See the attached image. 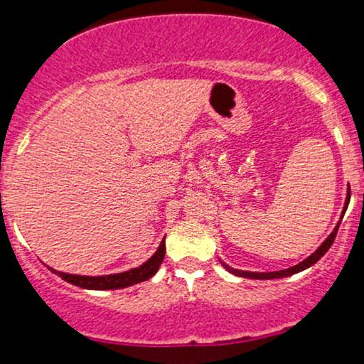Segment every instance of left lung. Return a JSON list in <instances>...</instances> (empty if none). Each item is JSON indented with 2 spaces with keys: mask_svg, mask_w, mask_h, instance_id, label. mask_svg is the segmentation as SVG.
Returning a JSON list of instances; mask_svg holds the SVG:
<instances>
[{
  "mask_svg": "<svg viewBox=\"0 0 364 364\" xmlns=\"http://www.w3.org/2000/svg\"><path fill=\"white\" fill-rule=\"evenodd\" d=\"M349 200H350V190H348V196H346V203H344V210H342V214H344L346 210H348V205H349ZM339 225H341V220L337 223L336 228H333V231L330 232V236L327 237V240L321 243L318 248L315 250V253H311L310 257L304 258L303 262H299L298 265L294 267H289V269H284V270H277V272H248V270H237V269H232V267H229L228 263H224L223 260H220V263H223V267L228 272L235 274L237 275V277H246V279H260V281H267V279H281V277H289V275L292 274H298L301 272V270H306L308 267L315 265L316 262L320 260L321 257H323L325 253L328 252V248L332 246L333 240H336L337 236V231H339Z\"/></svg>",
  "mask_w": 364,
  "mask_h": 364,
  "instance_id": "left-lung-1",
  "label": "left lung"
}]
</instances>
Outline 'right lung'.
<instances>
[{
	"label": "right lung",
	"mask_w": 364,
	"mask_h": 364,
	"mask_svg": "<svg viewBox=\"0 0 364 364\" xmlns=\"http://www.w3.org/2000/svg\"><path fill=\"white\" fill-rule=\"evenodd\" d=\"M166 237L159 245L157 252L149 258L147 262L141 263L136 269L127 270V272L121 274H109V275H75V274H65L58 272L49 267V270L54 274H58L63 281L73 284V286L83 287V289H97V291H106V289H123V287H129L133 284H139L144 281H149L150 277H154L156 272L161 267L162 260H164L166 255Z\"/></svg>",
	"instance_id": "right-lung-1"
}]
</instances>
